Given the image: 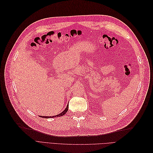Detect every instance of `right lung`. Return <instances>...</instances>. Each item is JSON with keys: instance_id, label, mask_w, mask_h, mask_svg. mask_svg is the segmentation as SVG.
I'll return each instance as SVG.
<instances>
[{"instance_id": "add662e5", "label": "right lung", "mask_w": 153, "mask_h": 153, "mask_svg": "<svg viewBox=\"0 0 153 153\" xmlns=\"http://www.w3.org/2000/svg\"><path fill=\"white\" fill-rule=\"evenodd\" d=\"M68 105L66 106V109L64 110L62 112H61V114H59V115H55V116H50V117H48V116H41V117H43V118H52V117H61V116H62V115L66 114V113L68 112Z\"/></svg>"}]
</instances>
